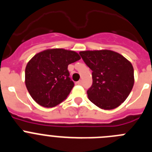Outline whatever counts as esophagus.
I'll list each match as a JSON object with an SVG mask.
<instances>
[{
    "mask_svg": "<svg viewBox=\"0 0 152 152\" xmlns=\"http://www.w3.org/2000/svg\"><path fill=\"white\" fill-rule=\"evenodd\" d=\"M77 84H78V85H80V84H82V80H78V81H77Z\"/></svg>",
    "mask_w": 152,
    "mask_h": 152,
    "instance_id": "obj_1",
    "label": "esophagus"
}]
</instances>
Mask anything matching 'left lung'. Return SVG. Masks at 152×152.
Segmentation results:
<instances>
[{"label": "left lung", "mask_w": 152, "mask_h": 152, "mask_svg": "<svg viewBox=\"0 0 152 152\" xmlns=\"http://www.w3.org/2000/svg\"><path fill=\"white\" fill-rule=\"evenodd\" d=\"M92 70L93 84L88 99L103 110H113L128 97L134 85L132 64L118 52L107 49L79 52Z\"/></svg>", "instance_id": "1"}]
</instances>
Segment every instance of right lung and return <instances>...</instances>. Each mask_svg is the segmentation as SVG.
Returning a JSON list of instances; mask_svg holds the SVG:
<instances>
[{"label": "right lung", "mask_w": 152, "mask_h": 152, "mask_svg": "<svg viewBox=\"0 0 152 152\" xmlns=\"http://www.w3.org/2000/svg\"><path fill=\"white\" fill-rule=\"evenodd\" d=\"M79 59L78 53L64 49H49L35 55L25 69V84L33 100L47 108L65 100L75 85L68 64Z\"/></svg>", "instance_id": "obj_1"}]
</instances>
